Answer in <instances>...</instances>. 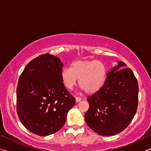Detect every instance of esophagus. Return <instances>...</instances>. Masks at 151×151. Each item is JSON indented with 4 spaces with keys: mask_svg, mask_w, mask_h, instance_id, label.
<instances>
[{
    "mask_svg": "<svg viewBox=\"0 0 151 151\" xmlns=\"http://www.w3.org/2000/svg\"><path fill=\"white\" fill-rule=\"evenodd\" d=\"M81 100H82V98H81V97H76V102H80V101H81Z\"/></svg>",
    "mask_w": 151,
    "mask_h": 151,
    "instance_id": "esophagus-1",
    "label": "esophagus"
}]
</instances>
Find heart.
Returning <instances> with one entry per match:
<instances>
[{
    "label": "heart",
    "mask_w": 151,
    "mask_h": 151,
    "mask_svg": "<svg viewBox=\"0 0 151 151\" xmlns=\"http://www.w3.org/2000/svg\"><path fill=\"white\" fill-rule=\"evenodd\" d=\"M107 68L98 60H78L73 62L70 68H64L61 73L62 81L69 90L77 83L87 93H96L102 88L106 81Z\"/></svg>",
    "instance_id": "obj_1"
}]
</instances>
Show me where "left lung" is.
Here are the masks:
<instances>
[{
  "mask_svg": "<svg viewBox=\"0 0 151 151\" xmlns=\"http://www.w3.org/2000/svg\"><path fill=\"white\" fill-rule=\"evenodd\" d=\"M123 62L107 74L101 89L88 97L86 123L100 135L112 136L127 127L136 114L139 85L130 68Z\"/></svg>",
  "mask_w": 151,
  "mask_h": 151,
  "instance_id": "obj_1",
  "label": "left lung"
}]
</instances>
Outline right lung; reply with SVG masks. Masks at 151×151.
<instances>
[{"mask_svg":"<svg viewBox=\"0 0 151 151\" xmlns=\"http://www.w3.org/2000/svg\"><path fill=\"white\" fill-rule=\"evenodd\" d=\"M63 63L50 54L29 62L17 89V111L25 127L39 136L56 133L65 122L76 99L61 79Z\"/></svg>","mask_w":151,"mask_h":151,"instance_id":"right-lung-1","label":"right lung"}]
</instances>
